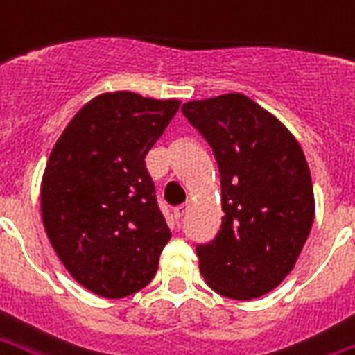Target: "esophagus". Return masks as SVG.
Returning a JSON list of instances; mask_svg holds the SVG:
<instances>
[{
  "mask_svg": "<svg viewBox=\"0 0 355 355\" xmlns=\"http://www.w3.org/2000/svg\"><path fill=\"white\" fill-rule=\"evenodd\" d=\"M188 209H190L188 205H180V207H177V209H175V218H177V220H182V218L188 214Z\"/></svg>",
  "mask_w": 355,
  "mask_h": 355,
  "instance_id": "1",
  "label": "esophagus"
}]
</instances>
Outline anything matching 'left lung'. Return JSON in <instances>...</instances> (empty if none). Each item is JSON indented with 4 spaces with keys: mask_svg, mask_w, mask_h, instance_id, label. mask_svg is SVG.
<instances>
[{
    "mask_svg": "<svg viewBox=\"0 0 355 355\" xmlns=\"http://www.w3.org/2000/svg\"><path fill=\"white\" fill-rule=\"evenodd\" d=\"M182 112L211 144L222 184V225L211 243L198 244L199 271L224 297H261L293 269L314 222L303 150L243 94L188 101Z\"/></svg>",
    "mask_w": 355,
    "mask_h": 355,
    "instance_id": "8db88e82",
    "label": "left lung"
}]
</instances>
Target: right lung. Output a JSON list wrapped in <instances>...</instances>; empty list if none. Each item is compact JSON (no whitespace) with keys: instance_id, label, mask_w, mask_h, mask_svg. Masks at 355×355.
<instances>
[{"instance_id":"right-lung-1","label":"right lung","mask_w":355,"mask_h":355,"mask_svg":"<svg viewBox=\"0 0 355 355\" xmlns=\"http://www.w3.org/2000/svg\"><path fill=\"white\" fill-rule=\"evenodd\" d=\"M178 107V99L101 94L52 148L41 184L44 231L71 277L96 295L125 297L156 275L171 231L144 157Z\"/></svg>"}]
</instances>
